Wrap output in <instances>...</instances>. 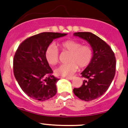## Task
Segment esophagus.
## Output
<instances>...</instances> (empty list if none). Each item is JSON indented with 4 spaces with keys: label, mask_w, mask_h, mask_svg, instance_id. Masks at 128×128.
<instances>
[{
    "label": "esophagus",
    "mask_w": 128,
    "mask_h": 128,
    "mask_svg": "<svg viewBox=\"0 0 128 128\" xmlns=\"http://www.w3.org/2000/svg\"><path fill=\"white\" fill-rule=\"evenodd\" d=\"M66 78L68 79V80H72L74 79V77H66Z\"/></svg>",
    "instance_id": "esophagus-1"
}]
</instances>
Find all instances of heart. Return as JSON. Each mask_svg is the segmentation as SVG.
Returning <instances> with one entry per match:
<instances>
[{"label": "heart", "mask_w": 128, "mask_h": 128, "mask_svg": "<svg viewBox=\"0 0 128 128\" xmlns=\"http://www.w3.org/2000/svg\"><path fill=\"white\" fill-rule=\"evenodd\" d=\"M63 51L70 53L68 64H62L55 69V74L60 76H70L76 72L78 66L84 68L90 64L93 56L92 48L88 45H82L79 42L68 40L60 43ZM45 58L51 65H55L59 61V51L54 44L50 45L45 51Z\"/></svg>", "instance_id": "1"}]
</instances>
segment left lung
Wrapping results in <instances>:
<instances>
[{
	"label": "left lung",
	"mask_w": 128,
	"mask_h": 128,
	"mask_svg": "<svg viewBox=\"0 0 128 128\" xmlns=\"http://www.w3.org/2000/svg\"><path fill=\"white\" fill-rule=\"evenodd\" d=\"M74 36L91 45L93 56L91 62L82 72L84 78L82 86L74 88L75 96L83 100L98 99L108 90L115 74L116 58L109 45L91 32H75Z\"/></svg>",
	"instance_id": "1"
}]
</instances>
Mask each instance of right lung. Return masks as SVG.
I'll return each instance as SVG.
<instances>
[{
  "label": "right lung",
  "instance_id": "right-lung-1",
  "mask_svg": "<svg viewBox=\"0 0 128 128\" xmlns=\"http://www.w3.org/2000/svg\"><path fill=\"white\" fill-rule=\"evenodd\" d=\"M67 34L42 32L29 37L18 46L13 59L14 77L22 91L35 100L44 101L56 94L59 79L45 58V51L54 39Z\"/></svg>",
  "mask_w": 128,
  "mask_h": 128
}]
</instances>
